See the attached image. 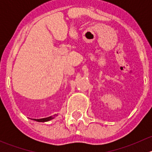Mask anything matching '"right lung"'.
<instances>
[{
  "label": "right lung",
  "instance_id": "add662e5",
  "mask_svg": "<svg viewBox=\"0 0 152 152\" xmlns=\"http://www.w3.org/2000/svg\"><path fill=\"white\" fill-rule=\"evenodd\" d=\"M56 115H54L53 116H50V117H48V118H40V119H33V120L36 121L38 122H46L48 121L52 120V119L54 118V117L56 116Z\"/></svg>",
  "mask_w": 152,
  "mask_h": 152
}]
</instances>
